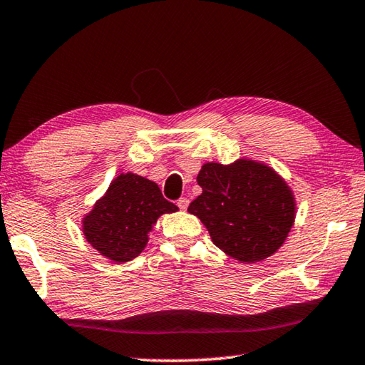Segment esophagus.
Masks as SVG:
<instances>
[{
	"mask_svg": "<svg viewBox=\"0 0 365 365\" xmlns=\"http://www.w3.org/2000/svg\"><path fill=\"white\" fill-rule=\"evenodd\" d=\"M188 205H190V201L187 200V197H180V200L177 201V206L182 209V211H185V209L188 207Z\"/></svg>",
	"mask_w": 365,
	"mask_h": 365,
	"instance_id": "34e87169",
	"label": "esophagus"
}]
</instances>
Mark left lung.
Masks as SVG:
<instances>
[{
    "label": "left lung",
    "mask_w": 365,
    "mask_h": 365,
    "mask_svg": "<svg viewBox=\"0 0 365 365\" xmlns=\"http://www.w3.org/2000/svg\"><path fill=\"white\" fill-rule=\"evenodd\" d=\"M196 182L202 193L188 206L212 243L238 262L270 257L287 242L296 219V197L279 172L261 160L206 163Z\"/></svg>",
    "instance_id": "obj_1"
}]
</instances>
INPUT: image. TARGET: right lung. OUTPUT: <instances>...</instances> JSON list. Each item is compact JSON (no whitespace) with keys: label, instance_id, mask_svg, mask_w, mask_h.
Instances as JSON below:
<instances>
[{"label":"right lung","instance_id":"1","mask_svg":"<svg viewBox=\"0 0 365 365\" xmlns=\"http://www.w3.org/2000/svg\"><path fill=\"white\" fill-rule=\"evenodd\" d=\"M178 207L164 200L158 183L133 172L117 175L82 219L86 242L110 262H128L141 255L150 232L163 214Z\"/></svg>","mask_w":365,"mask_h":365}]
</instances>
